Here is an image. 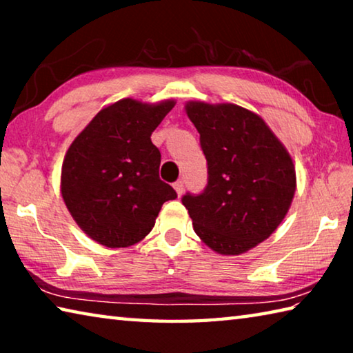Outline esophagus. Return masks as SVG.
I'll return each mask as SVG.
<instances>
[{
  "instance_id": "esophagus-1",
  "label": "esophagus",
  "mask_w": 353,
  "mask_h": 353,
  "mask_svg": "<svg viewBox=\"0 0 353 353\" xmlns=\"http://www.w3.org/2000/svg\"><path fill=\"white\" fill-rule=\"evenodd\" d=\"M174 190H176L177 196H182V193H183V181L174 182Z\"/></svg>"
}]
</instances>
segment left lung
<instances>
[{
  "label": "left lung",
  "instance_id": "left-lung-1",
  "mask_svg": "<svg viewBox=\"0 0 353 353\" xmlns=\"http://www.w3.org/2000/svg\"><path fill=\"white\" fill-rule=\"evenodd\" d=\"M201 135L207 185L182 204L193 229L218 254L238 255L265 241L282 223L296 191L290 154L265 121L235 104L188 103Z\"/></svg>",
  "mask_w": 353,
  "mask_h": 353
}]
</instances>
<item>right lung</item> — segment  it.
<instances>
[{"label": "right lung", "mask_w": 353, "mask_h": 353, "mask_svg": "<svg viewBox=\"0 0 353 353\" xmlns=\"http://www.w3.org/2000/svg\"><path fill=\"white\" fill-rule=\"evenodd\" d=\"M174 101L121 99L101 110L71 143L62 165V198L77 225L107 248L143 240L163 202L176 199L160 181L159 148L151 134Z\"/></svg>", "instance_id": "add662e5"}]
</instances>
